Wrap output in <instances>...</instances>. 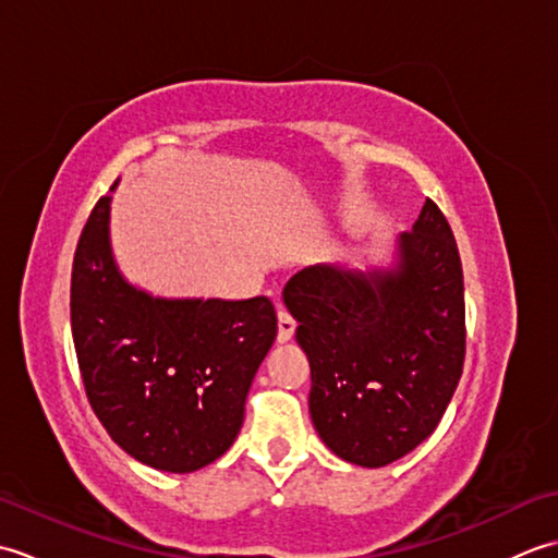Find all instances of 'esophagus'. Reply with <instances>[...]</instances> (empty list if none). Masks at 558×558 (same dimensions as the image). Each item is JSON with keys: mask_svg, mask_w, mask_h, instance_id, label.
<instances>
[{"mask_svg": "<svg viewBox=\"0 0 558 558\" xmlns=\"http://www.w3.org/2000/svg\"><path fill=\"white\" fill-rule=\"evenodd\" d=\"M294 328H298L294 316L286 310V306H280V310H278V340L288 342L294 336Z\"/></svg>", "mask_w": 558, "mask_h": 558, "instance_id": "obj_1", "label": "esophagus"}]
</instances>
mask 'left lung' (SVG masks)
<instances>
[{
	"mask_svg": "<svg viewBox=\"0 0 558 558\" xmlns=\"http://www.w3.org/2000/svg\"><path fill=\"white\" fill-rule=\"evenodd\" d=\"M396 270L304 268L282 292L310 357V412L342 460L384 468L441 422L465 362V288L432 198L402 232Z\"/></svg>",
	"mask_w": 558,
	"mask_h": 558,
	"instance_id": "obj_1",
	"label": "left lung"
}]
</instances>
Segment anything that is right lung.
<instances>
[{
  "label": "right lung",
  "mask_w": 558,
  "mask_h": 558,
  "mask_svg": "<svg viewBox=\"0 0 558 558\" xmlns=\"http://www.w3.org/2000/svg\"><path fill=\"white\" fill-rule=\"evenodd\" d=\"M108 222L110 196H100L71 268L83 388L129 456L162 472H194L240 434L248 386L278 333L276 306L268 298H150L117 270Z\"/></svg>",
  "instance_id": "right-lung-1"
}]
</instances>
